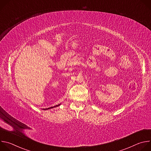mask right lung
Here are the masks:
<instances>
[{
    "label": "right lung",
    "instance_id": "right-lung-1",
    "mask_svg": "<svg viewBox=\"0 0 151 151\" xmlns=\"http://www.w3.org/2000/svg\"><path fill=\"white\" fill-rule=\"evenodd\" d=\"M59 105H60V104H58V105H56V106H54V107H55V106H58ZM49 107V108H47V109H45L46 110L47 109H51V108H52V107Z\"/></svg>",
    "mask_w": 151,
    "mask_h": 151
}]
</instances>
